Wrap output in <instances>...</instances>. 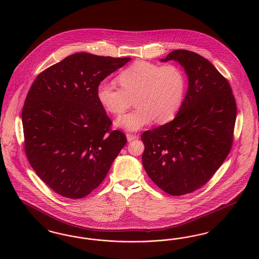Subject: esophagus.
<instances>
[{
  "instance_id": "34e87169",
  "label": "esophagus",
  "mask_w": 259,
  "mask_h": 259,
  "mask_svg": "<svg viewBox=\"0 0 259 259\" xmlns=\"http://www.w3.org/2000/svg\"><path fill=\"white\" fill-rule=\"evenodd\" d=\"M126 137H127L128 142H131V141H133V140H135V139H138V136L133 135V134H127Z\"/></svg>"
}]
</instances>
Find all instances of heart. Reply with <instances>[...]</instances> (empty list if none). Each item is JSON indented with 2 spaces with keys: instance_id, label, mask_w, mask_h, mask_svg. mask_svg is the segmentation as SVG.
I'll return each instance as SVG.
<instances>
[{
  "instance_id": "b5f03b06",
  "label": "heart",
  "mask_w": 259,
  "mask_h": 259,
  "mask_svg": "<svg viewBox=\"0 0 259 259\" xmlns=\"http://www.w3.org/2000/svg\"><path fill=\"white\" fill-rule=\"evenodd\" d=\"M120 87L107 80L97 87L101 106L114 115H121L135 102L134 111L119 117L116 125L138 131L151 123H166L181 110L186 90L185 72L175 64L139 60L118 74Z\"/></svg>"
}]
</instances>
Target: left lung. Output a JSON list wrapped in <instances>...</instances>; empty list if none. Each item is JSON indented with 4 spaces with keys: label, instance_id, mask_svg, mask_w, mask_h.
I'll list each match as a JSON object with an SVG mask.
<instances>
[{
    "label": "left lung",
    "instance_id": "8db88e82",
    "mask_svg": "<svg viewBox=\"0 0 259 259\" xmlns=\"http://www.w3.org/2000/svg\"><path fill=\"white\" fill-rule=\"evenodd\" d=\"M188 76V89L175 119L144 132L143 165L166 193L181 196L206 185L232 148L237 105L228 80L193 51L174 50Z\"/></svg>",
    "mask_w": 259,
    "mask_h": 259
}]
</instances>
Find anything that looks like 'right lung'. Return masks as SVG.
Masks as SVG:
<instances>
[{
	"label": "right lung",
	"instance_id": "right-lung-1",
	"mask_svg": "<svg viewBox=\"0 0 259 259\" xmlns=\"http://www.w3.org/2000/svg\"><path fill=\"white\" fill-rule=\"evenodd\" d=\"M130 59L74 53L42 71L30 87L22 110L25 153L59 195L90 194L127 143L121 131L111 130L96 92Z\"/></svg>",
	"mask_w": 259,
	"mask_h": 259
}]
</instances>
